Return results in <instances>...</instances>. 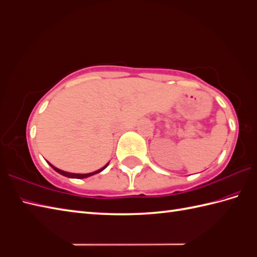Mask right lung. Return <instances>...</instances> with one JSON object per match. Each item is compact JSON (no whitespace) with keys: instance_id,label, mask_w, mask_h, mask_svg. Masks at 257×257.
Wrapping results in <instances>:
<instances>
[{"instance_id":"right-lung-1","label":"right lung","mask_w":257,"mask_h":257,"mask_svg":"<svg viewBox=\"0 0 257 257\" xmlns=\"http://www.w3.org/2000/svg\"><path fill=\"white\" fill-rule=\"evenodd\" d=\"M49 165H50L51 167H53V169H54V170H56L57 173L60 174V175H62V176L69 177V178H77V179H81V178H87V177H90V176H92V175H95V174H98V173L102 172V170H103V169H105V168H106V166H107V165H109V163H107L104 167H102L101 169L96 170V172L90 173V174H72V173L64 172V170H60V169H58V168H56V167H55V166H53V165H51V164H49Z\"/></svg>"}]
</instances>
